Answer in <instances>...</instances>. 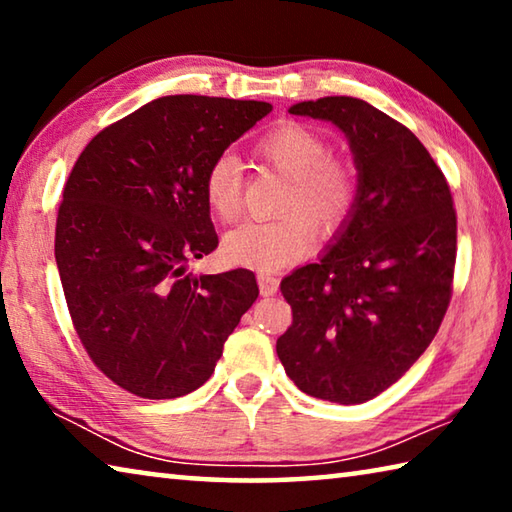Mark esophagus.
Returning a JSON list of instances; mask_svg holds the SVG:
<instances>
[{"mask_svg": "<svg viewBox=\"0 0 512 512\" xmlns=\"http://www.w3.org/2000/svg\"><path fill=\"white\" fill-rule=\"evenodd\" d=\"M257 284H259V293H262V296H273V293H277V277H273V275L259 273Z\"/></svg>", "mask_w": 512, "mask_h": 512, "instance_id": "obj_1", "label": "esophagus"}]
</instances>
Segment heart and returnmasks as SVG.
<instances>
[{
  "label": "heart",
  "mask_w": 512,
  "mask_h": 512,
  "mask_svg": "<svg viewBox=\"0 0 512 512\" xmlns=\"http://www.w3.org/2000/svg\"><path fill=\"white\" fill-rule=\"evenodd\" d=\"M257 155L271 164L287 185L280 189L271 221H250L223 237L221 253L230 264L277 271L296 262L311 246V228L334 232L354 210L359 180L348 162L329 158V146L302 124H280L257 142ZM244 176L230 153L214 158L203 176V194L221 221H235L241 212Z\"/></svg>",
  "instance_id": "1"
}]
</instances>
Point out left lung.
Returning a JSON list of instances; mask_svg holds the SVG:
<instances>
[{"label": "left lung", "mask_w": 512, "mask_h": 512, "mask_svg": "<svg viewBox=\"0 0 512 512\" xmlns=\"http://www.w3.org/2000/svg\"><path fill=\"white\" fill-rule=\"evenodd\" d=\"M350 144L359 194L314 264L280 284L293 323L277 357L302 393L368 402L429 348L452 298L456 212L429 151L400 121L354 97L300 101Z\"/></svg>", "instance_id": "8db88e82"}]
</instances>
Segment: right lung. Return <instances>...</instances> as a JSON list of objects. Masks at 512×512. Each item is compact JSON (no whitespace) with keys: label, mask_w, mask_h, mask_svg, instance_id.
<instances>
[{"label":"right lung","mask_w":512,"mask_h":512,"mask_svg":"<svg viewBox=\"0 0 512 512\" xmlns=\"http://www.w3.org/2000/svg\"><path fill=\"white\" fill-rule=\"evenodd\" d=\"M273 110L266 101L173 94L94 137L56 221V266L76 334L128 393L173 400L203 386L259 296L246 268L196 277L219 246L203 176Z\"/></svg>","instance_id":"1"}]
</instances>
